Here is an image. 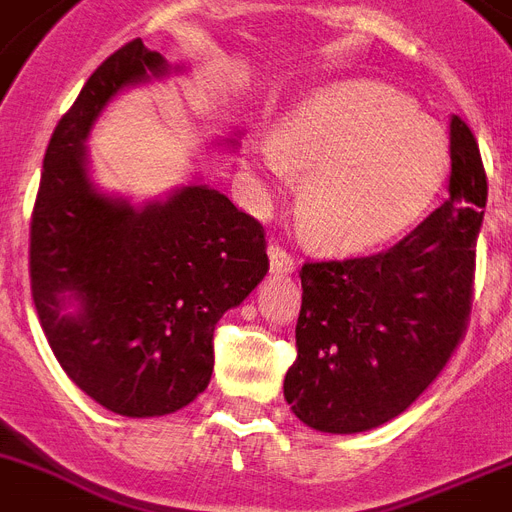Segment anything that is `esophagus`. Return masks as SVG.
Returning a JSON list of instances; mask_svg holds the SVG:
<instances>
[{
  "label": "esophagus",
  "instance_id": "1",
  "mask_svg": "<svg viewBox=\"0 0 512 512\" xmlns=\"http://www.w3.org/2000/svg\"><path fill=\"white\" fill-rule=\"evenodd\" d=\"M268 257H271V271L287 276V273L295 271V257L289 255L287 249L279 247V244H271L268 247Z\"/></svg>",
  "mask_w": 512,
  "mask_h": 512
}]
</instances>
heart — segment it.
<instances>
[{
  "instance_id": "b5f03b06",
  "label": "heart",
  "mask_w": 512,
  "mask_h": 512,
  "mask_svg": "<svg viewBox=\"0 0 512 512\" xmlns=\"http://www.w3.org/2000/svg\"><path fill=\"white\" fill-rule=\"evenodd\" d=\"M273 180L305 175L297 217L321 247L393 239L436 199L449 175V140L412 100L380 82H340L305 98L255 143Z\"/></svg>"
}]
</instances>
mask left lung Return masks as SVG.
<instances>
[{
    "instance_id": "left-lung-1",
    "label": "left lung",
    "mask_w": 512,
    "mask_h": 512,
    "mask_svg": "<svg viewBox=\"0 0 512 512\" xmlns=\"http://www.w3.org/2000/svg\"><path fill=\"white\" fill-rule=\"evenodd\" d=\"M449 199L385 252L300 268L292 412L321 433L380 428L420 398L470 316L486 172L473 132L449 122Z\"/></svg>"
}]
</instances>
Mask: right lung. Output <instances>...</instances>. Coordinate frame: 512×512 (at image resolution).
Returning <instances> with one entry per match:
<instances>
[{
    "mask_svg": "<svg viewBox=\"0 0 512 512\" xmlns=\"http://www.w3.org/2000/svg\"><path fill=\"white\" fill-rule=\"evenodd\" d=\"M172 71L183 68L140 39L95 68L52 132L31 215V295L47 342L68 377L122 417H162L204 393L217 321L268 273L263 225L215 188L188 183L135 207L92 185L84 140L103 108Z\"/></svg>",
    "mask_w": 512,
    "mask_h": 512,
    "instance_id": "add662e5",
    "label": "right lung"
}]
</instances>
